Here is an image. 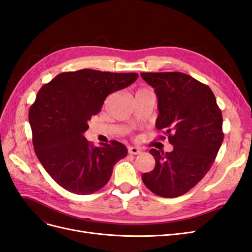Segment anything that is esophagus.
<instances>
[{
    "mask_svg": "<svg viewBox=\"0 0 252 252\" xmlns=\"http://www.w3.org/2000/svg\"><path fill=\"white\" fill-rule=\"evenodd\" d=\"M128 152L130 155H139V154H141V150L134 146H130V147H128Z\"/></svg>",
    "mask_w": 252,
    "mask_h": 252,
    "instance_id": "1",
    "label": "esophagus"
}]
</instances>
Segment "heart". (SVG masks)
<instances>
[{
	"label": "heart",
	"mask_w": 252,
	"mask_h": 252,
	"mask_svg": "<svg viewBox=\"0 0 252 252\" xmlns=\"http://www.w3.org/2000/svg\"><path fill=\"white\" fill-rule=\"evenodd\" d=\"M146 93H150V91L147 88H140V89L136 90L135 94H146Z\"/></svg>",
	"instance_id": "b5f03b06"
}]
</instances>
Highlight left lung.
Masks as SVG:
<instances>
[{
	"mask_svg": "<svg viewBox=\"0 0 252 252\" xmlns=\"http://www.w3.org/2000/svg\"><path fill=\"white\" fill-rule=\"evenodd\" d=\"M141 77L155 88L159 111L156 126L173 146L166 154L150 149L156 167L142 180L155 194L177 197L194 187L215 162L224 140L222 112L211 89L186 73L142 72Z\"/></svg>",
	"mask_w": 252,
	"mask_h": 252,
	"instance_id": "1",
	"label": "left lung"
}]
</instances>
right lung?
Segmentation results:
<instances>
[{"label":"right lung","mask_w":252,"mask_h":252,"mask_svg":"<svg viewBox=\"0 0 252 252\" xmlns=\"http://www.w3.org/2000/svg\"><path fill=\"white\" fill-rule=\"evenodd\" d=\"M138 77L134 72L81 69L60 73L39 90L29 109L33 148L61 187L75 194H90L107 184L127 148L118 141L95 147L83 134L107 95Z\"/></svg>","instance_id":"right-lung-1"}]
</instances>
